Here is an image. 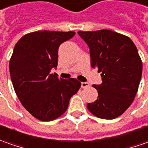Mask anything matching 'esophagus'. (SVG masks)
Segmentation results:
<instances>
[{"instance_id":"obj_1","label":"esophagus","mask_w":148,"mask_h":148,"mask_svg":"<svg viewBox=\"0 0 148 148\" xmlns=\"http://www.w3.org/2000/svg\"><path fill=\"white\" fill-rule=\"evenodd\" d=\"M89 86L90 85L88 83H86V82H85V83H81V88H88Z\"/></svg>"}]
</instances>
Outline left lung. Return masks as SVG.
<instances>
[{
    "label": "left lung",
    "instance_id": "8db88e82",
    "mask_svg": "<svg viewBox=\"0 0 148 148\" xmlns=\"http://www.w3.org/2000/svg\"><path fill=\"white\" fill-rule=\"evenodd\" d=\"M78 33L89 47L92 67L102 78L100 85H92L97 99L87 107L98 118L115 119L130 107L138 89L143 63L138 49L129 37L108 29Z\"/></svg>",
    "mask_w": 148,
    "mask_h": 148
}]
</instances>
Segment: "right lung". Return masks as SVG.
I'll list each match as a JSON object with an SVG mask.
<instances>
[{
	"label": "right lung",
	"instance_id": "obj_1",
	"mask_svg": "<svg viewBox=\"0 0 148 148\" xmlns=\"http://www.w3.org/2000/svg\"><path fill=\"white\" fill-rule=\"evenodd\" d=\"M75 33L37 31L25 34L15 44L10 60L14 89L23 107L36 119L51 121L62 115L81 83L59 79L52 68L58 63L60 45Z\"/></svg>",
	"mask_w": 148,
	"mask_h": 148
}]
</instances>
